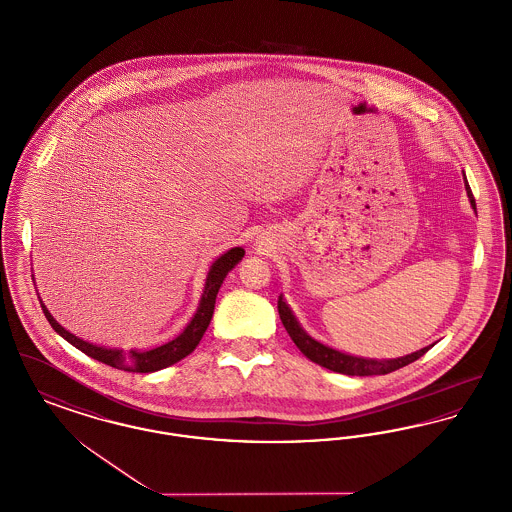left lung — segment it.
Returning <instances> with one entry per match:
<instances>
[{"instance_id":"left-lung-1","label":"left lung","mask_w":512,"mask_h":512,"mask_svg":"<svg viewBox=\"0 0 512 512\" xmlns=\"http://www.w3.org/2000/svg\"><path fill=\"white\" fill-rule=\"evenodd\" d=\"M466 194L470 197V203L472 207L476 209V203H474V195L470 186L466 184ZM278 315L280 320L284 324V328L288 330L290 338L293 343L299 347V351L311 359L313 363L324 366L328 370H334V372H340V374H347V376H374V374H390L393 370H399L403 366L411 365L416 359H420L430 347H424L416 353H411L407 357H401V359H390V361H374V359H361V357H353V355H345L340 353L332 347H326L322 343H318L317 340H313L311 336L305 334V330L297 324V320L292 315L290 307L286 305V301L282 299V295L278 297Z\"/></svg>"}]
</instances>
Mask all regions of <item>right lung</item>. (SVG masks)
Masks as SVG:
<instances>
[{
	"mask_svg": "<svg viewBox=\"0 0 512 512\" xmlns=\"http://www.w3.org/2000/svg\"><path fill=\"white\" fill-rule=\"evenodd\" d=\"M244 253L245 251L242 247H232L230 251L220 255L219 259L213 263L209 274H207L205 290H203V295H201L197 313L190 320V324L186 326V330L178 338H174V340L161 345V347L149 349V351L107 349V347H98V345H92L88 341L80 340L71 332H67L55 318L49 315V311L42 301H40V305H42V311H44V315L48 318L51 328L61 338H65L69 343H73L76 349L86 353L88 357L96 359L99 363L113 366V368L126 370V372H155V370H161V368H167V366L178 363L180 359L190 355L195 347H197V343L203 338V334H205V330H207V326H209V322L213 318L215 299H217L220 284L226 278V274L242 261Z\"/></svg>",
	"mask_w": 512,
	"mask_h": 512,
	"instance_id": "right-lung-1",
	"label": "right lung"
}]
</instances>
